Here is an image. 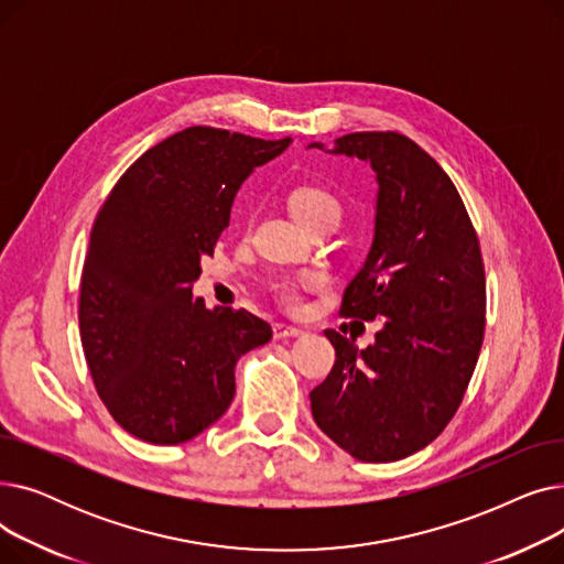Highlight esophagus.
<instances>
[{
  "instance_id": "obj_1",
  "label": "esophagus",
  "mask_w": 564,
  "mask_h": 564,
  "mask_svg": "<svg viewBox=\"0 0 564 564\" xmlns=\"http://www.w3.org/2000/svg\"><path fill=\"white\" fill-rule=\"evenodd\" d=\"M272 332H274V338H276V340L297 338V336H302V334H304L300 327H290V324H279V322L274 324Z\"/></svg>"
}]
</instances>
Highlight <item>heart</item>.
<instances>
[{
	"label": "heart",
	"instance_id": "1",
	"mask_svg": "<svg viewBox=\"0 0 564 564\" xmlns=\"http://www.w3.org/2000/svg\"><path fill=\"white\" fill-rule=\"evenodd\" d=\"M290 207L294 217H297L304 226L317 221V219H340L343 205L332 194L329 189H324L319 185H302L290 194ZM317 279L313 274H302V276H292V279H276L272 283V290L279 297V302L288 308H300L304 292L315 288Z\"/></svg>",
	"mask_w": 564,
	"mask_h": 564
}]
</instances>
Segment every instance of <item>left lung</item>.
Returning <instances> with one entry per match:
<instances>
[{"mask_svg": "<svg viewBox=\"0 0 564 564\" xmlns=\"http://www.w3.org/2000/svg\"><path fill=\"white\" fill-rule=\"evenodd\" d=\"M329 153L377 173L375 240L340 313L381 317V329L366 349L324 332L336 364L311 391V409L351 457L395 462L446 430L476 370L487 308L480 242L448 173L409 137L351 132Z\"/></svg>", "mask_w": 564, "mask_h": 564, "instance_id": "left-lung-1", "label": "left lung"}]
</instances>
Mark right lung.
I'll use <instances>...</instances> for the list:
<instances>
[{"label":"right lung","mask_w":564,"mask_h":564,"mask_svg":"<svg viewBox=\"0 0 564 564\" xmlns=\"http://www.w3.org/2000/svg\"><path fill=\"white\" fill-rule=\"evenodd\" d=\"M194 126L145 151L91 228L79 283V336L96 391L132 436L175 446L219 421L235 364L272 338L264 319L192 300L237 189L290 145Z\"/></svg>","instance_id":"obj_1"}]
</instances>
